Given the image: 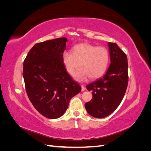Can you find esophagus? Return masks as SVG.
I'll return each mask as SVG.
<instances>
[{"label":"esophagus","instance_id":"esophagus-1","mask_svg":"<svg viewBox=\"0 0 151 151\" xmlns=\"http://www.w3.org/2000/svg\"><path fill=\"white\" fill-rule=\"evenodd\" d=\"M81 90H82V91H84L86 89V88H85L84 85V84H81Z\"/></svg>","mask_w":151,"mask_h":151}]
</instances>
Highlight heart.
Instances as JSON below:
<instances>
[{
  "label": "heart",
  "instance_id": "1",
  "mask_svg": "<svg viewBox=\"0 0 151 151\" xmlns=\"http://www.w3.org/2000/svg\"><path fill=\"white\" fill-rule=\"evenodd\" d=\"M62 61L70 76L74 75L81 63L82 68L76 75L77 81H84L88 77L91 79H96L106 72L109 63V53L104 47L82 43L73 48L72 53H63Z\"/></svg>",
  "mask_w": 151,
  "mask_h": 151
}]
</instances>
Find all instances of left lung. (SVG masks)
<instances>
[{
    "label": "left lung",
    "instance_id": "1",
    "mask_svg": "<svg viewBox=\"0 0 151 151\" xmlns=\"http://www.w3.org/2000/svg\"><path fill=\"white\" fill-rule=\"evenodd\" d=\"M111 63L102 78L86 86L92 91L93 99L85 103L88 113L101 118L111 114L122 102L129 81L126 54L116 43L108 42Z\"/></svg>",
    "mask_w": 151,
    "mask_h": 151
}]
</instances>
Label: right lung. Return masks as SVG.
I'll use <instances>...</instances> for the list:
<instances>
[{
    "label": "right lung",
    "mask_w": 151,
    "mask_h": 151,
    "mask_svg": "<svg viewBox=\"0 0 151 151\" xmlns=\"http://www.w3.org/2000/svg\"><path fill=\"white\" fill-rule=\"evenodd\" d=\"M67 42L63 37L36 43L23 63L22 75L30 101L39 113L50 119L63 115L70 99L81 91L62 61Z\"/></svg>",
    "instance_id": "1"
}]
</instances>
